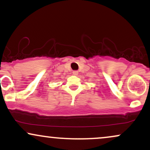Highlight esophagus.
Returning <instances> with one entry per match:
<instances>
[{"instance_id": "obj_1", "label": "esophagus", "mask_w": 150, "mask_h": 150, "mask_svg": "<svg viewBox=\"0 0 150 150\" xmlns=\"http://www.w3.org/2000/svg\"><path fill=\"white\" fill-rule=\"evenodd\" d=\"M73 74L74 75H78V72H77V70H74V71L73 72Z\"/></svg>"}]
</instances>
